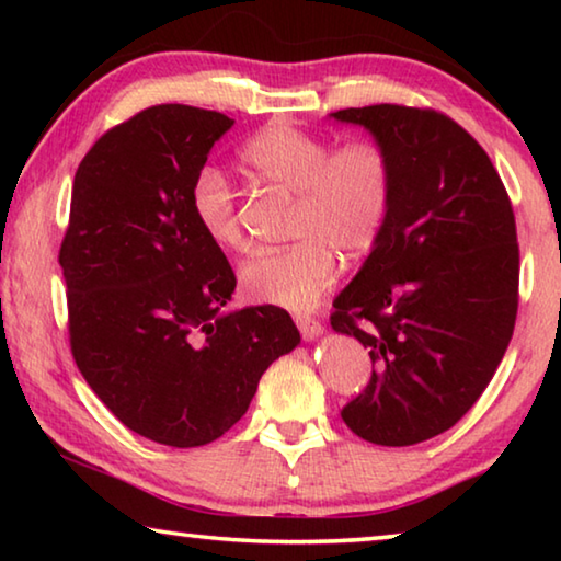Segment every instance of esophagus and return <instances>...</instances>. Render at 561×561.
Segmentation results:
<instances>
[{
  "instance_id": "obj_1",
  "label": "esophagus",
  "mask_w": 561,
  "mask_h": 561,
  "mask_svg": "<svg viewBox=\"0 0 561 561\" xmlns=\"http://www.w3.org/2000/svg\"><path fill=\"white\" fill-rule=\"evenodd\" d=\"M294 321H297L301 336L307 339V341L324 334V327H321V321L314 319L311 314H294Z\"/></svg>"
}]
</instances>
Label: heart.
Listing matches in <instances>:
<instances>
[{
	"instance_id": "heart-1",
	"label": "heart",
	"mask_w": 561,
	"mask_h": 561,
	"mask_svg": "<svg viewBox=\"0 0 561 561\" xmlns=\"http://www.w3.org/2000/svg\"><path fill=\"white\" fill-rule=\"evenodd\" d=\"M240 158L262 183L294 195V242L247 260L240 289L250 301L267 307H314L336 279V257L356 264L381 240L396 193L393 158L376 138L334 146V140L291 123H272L254 133ZM190 210L215 247L244 250L237 193L220 168L197 170Z\"/></svg>"
}]
</instances>
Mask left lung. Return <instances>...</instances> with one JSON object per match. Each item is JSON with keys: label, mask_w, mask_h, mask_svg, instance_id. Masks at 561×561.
Wrapping results in <instances>:
<instances>
[{"label": "left lung", "mask_w": 561, "mask_h": 561, "mask_svg": "<svg viewBox=\"0 0 561 561\" xmlns=\"http://www.w3.org/2000/svg\"><path fill=\"white\" fill-rule=\"evenodd\" d=\"M331 116L371 130L396 168L381 240L334 299L331 327L376 366L341 417L358 438L403 448L453 428L505 356L519 301L515 213L485 150L445 113L378 103Z\"/></svg>", "instance_id": "obj_1"}]
</instances>
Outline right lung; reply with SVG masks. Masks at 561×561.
<instances>
[{
    "instance_id": "1",
    "label": "right lung",
    "mask_w": 561,
    "mask_h": 561,
    "mask_svg": "<svg viewBox=\"0 0 561 561\" xmlns=\"http://www.w3.org/2000/svg\"><path fill=\"white\" fill-rule=\"evenodd\" d=\"M225 113L160 103L93 144L73 178L59 264L79 371L133 433L197 448L240 421L299 344L279 307L222 314L234 272L190 210Z\"/></svg>"
}]
</instances>
